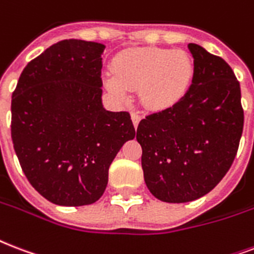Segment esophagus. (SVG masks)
Masks as SVG:
<instances>
[{
    "instance_id": "obj_1",
    "label": "esophagus",
    "mask_w": 254,
    "mask_h": 254,
    "mask_svg": "<svg viewBox=\"0 0 254 254\" xmlns=\"http://www.w3.org/2000/svg\"><path fill=\"white\" fill-rule=\"evenodd\" d=\"M130 117H131V121H133V125H134V127H137L138 123L141 121L140 113H137V112H131Z\"/></svg>"
}]
</instances>
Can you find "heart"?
I'll list each match as a JSON object with an SVG mask.
<instances>
[{"instance_id":"b5f03b06","label":"heart","mask_w":254,"mask_h":254,"mask_svg":"<svg viewBox=\"0 0 254 254\" xmlns=\"http://www.w3.org/2000/svg\"><path fill=\"white\" fill-rule=\"evenodd\" d=\"M114 73L105 74L110 92L125 97L138 89L141 104L150 110H162L179 102L190 86L194 65L183 50L141 48L120 54L113 63Z\"/></svg>"}]
</instances>
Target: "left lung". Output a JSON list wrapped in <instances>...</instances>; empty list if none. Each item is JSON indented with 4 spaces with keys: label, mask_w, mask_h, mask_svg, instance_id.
Returning <instances> with one entry per match:
<instances>
[{
    "label": "left lung",
    "mask_w": 254,
    "mask_h": 254,
    "mask_svg": "<svg viewBox=\"0 0 254 254\" xmlns=\"http://www.w3.org/2000/svg\"><path fill=\"white\" fill-rule=\"evenodd\" d=\"M188 49L194 64L190 88L173 106L141 120L135 135L146 187L174 204L205 196L224 179L244 127L241 89L232 67L202 46Z\"/></svg>",
    "instance_id": "8db88e82"
}]
</instances>
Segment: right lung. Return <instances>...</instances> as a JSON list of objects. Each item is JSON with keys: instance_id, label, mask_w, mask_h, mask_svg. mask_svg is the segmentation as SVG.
Masks as SVG:
<instances>
[{"instance_id": "add662e5", "label": "right lung", "mask_w": 254, "mask_h": 254, "mask_svg": "<svg viewBox=\"0 0 254 254\" xmlns=\"http://www.w3.org/2000/svg\"><path fill=\"white\" fill-rule=\"evenodd\" d=\"M105 45L64 40L25 66L11 96V141L32 187L56 205L96 202L112 161L135 135L127 112L104 109Z\"/></svg>"}]
</instances>
